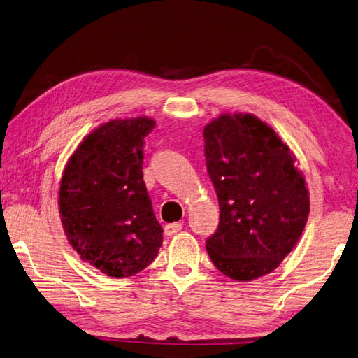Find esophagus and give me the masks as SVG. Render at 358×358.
<instances>
[{
	"mask_svg": "<svg viewBox=\"0 0 358 358\" xmlns=\"http://www.w3.org/2000/svg\"><path fill=\"white\" fill-rule=\"evenodd\" d=\"M180 229H182V224H179V222H173V224H166L164 227V231H165L166 236L176 234V233L180 231Z\"/></svg>",
	"mask_w": 358,
	"mask_h": 358,
	"instance_id": "34e87169",
	"label": "esophagus"
}]
</instances>
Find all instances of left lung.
I'll return each instance as SVG.
<instances>
[{
  "label": "left lung",
  "instance_id": "8db88e82",
  "mask_svg": "<svg viewBox=\"0 0 358 358\" xmlns=\"http://www.w3.org/2000/svg\"><path fill=\"white\" fill-rule=\"evenodd\" d=\"M203 141L220 210L206 251L229 279H259L280 265L303 233L305 178L289 147L254 115H220L205 125Z\"/></svg>",
  "mask_w": 358,
  "mask_h": 358
}]
</instances>
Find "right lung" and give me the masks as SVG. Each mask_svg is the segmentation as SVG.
I'll return each mask as SVG.
<instances>
[{"label": "right lung", "mask_w": 358, "mask_h": 358, "mask_svg": "<svg viewBox=\"0 0 358 358\" xmlns=\"http://www.w3.org/2000/svg\"><path fill=\"white\" fill-rule=\"evenodd\" d=\"M152 117L99 125L71 155L59 182V214L69 243L110 277L147 268L162 245L142 174Z\"/></svg>", "instance_id": "obj_1"}]
</instances>
